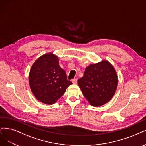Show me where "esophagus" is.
I'll return each instance as SVG.
<instances>
[{"label": "esophagus", "instance_id": "34e87169", "mask_svg": "<svg viewBox=\"0 0 146 146\" xmlns=\"http://www.w3.org/2000/svg\"><path fill=\"white\" fill-rule=\"evenodd\" d=\"M72 81L73 84H77V82H78V79H73L72 80Z\"/></svg>", "mask_w": 146, "mask_h": 146}]
</instances>
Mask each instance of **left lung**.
Returning a JSON list of instances; mask_svg holds the SVG:
<instances>
[{
	"mask_svg": "<svg viewBox=\"0 0 146 146\" xmlns=\"http://www.w3.org/2000/svg\"><path fill=\"white\" fill-rule=\"evenodd\" d=\"M85 98L94 106L108 102L114 95L118 78L114 68L106 61L90 65L78 80Z\"/></svg>",
	"mask_w": 146,
	"mask_h": 146,
	"instance_id": "1",
	"label": "left lung"
}]
</instances>
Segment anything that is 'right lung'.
Instances as JSON below:
<instances>
[{"instance_id": "add662e5", "label": "right lung", "mask_w": 146, "mask_h": 146, "mask_svg": "<svg viewBox=\"0 0 146 146\" xmlns=\"http://www.w3.org/2000/svg\"><path fill=\"white\" fill-rule=\"evenodd\" d=\"M29 82L35 98L48 105L55 103L72 84L59 67L58 57L52 53L42 55L32 65Z\"/></svg>"}]
</instances>
